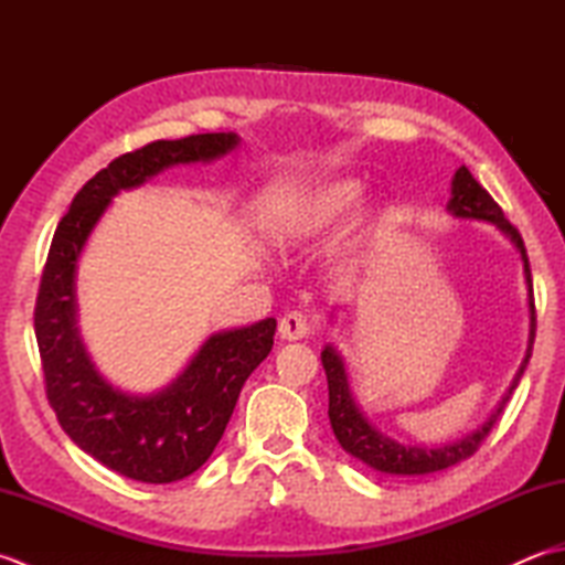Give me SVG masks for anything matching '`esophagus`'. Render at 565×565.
Returning <instances> with one entry per match:
<instances>
[{
    "label": "esophagus",
    "mask_w": 565,
    "mask_h": 565,
    "mask_svg": "<svg viewBox=\"0 0 565 565\" xmlns=\"http://www.w3.org/2000/svg\"><path fill=\"white\" fill-rule=\"evenodd\" d=\"M279 334H281V340H289V342L308 338L310 334L308 316L301 313V310H291V313H286L279 322Z\"/></svg>",
    "instance_id": "34e87169"
}]
</instances>
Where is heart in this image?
I'll list each match as a JSON object with an SVG mask.
<instances>
[{
	"label": "heart",
	"mask_w": 565,
	"mask_h": 565,
	"mask_svg": "<svg viewBox=\"0 0 565 565\" xmlns=\"http://www.w3.org/2000/svg\"><path fill=\"white\" fill-rule=\"evenodd\" d=\"M364 184L356 179H330L303 196H298L289 206L281 209L269 223V235L284 249H303L313 245L316 239L334 233L350 218V213L362 201ZM383 215L379 211H366L354 221V231L350 239L352 255H362L364 249L374 247L383 235Z\"/></svg>",
	"instance_id": "1"
}]
</instances>
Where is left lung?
I'll return each instance as SVG.
<instances>
[{
    "label": "left lung",
    "instance_id": "left-lung-1",
    "mask_svg": "<svg viewBox=\"0 0 565 565\" xmlns=\"http://www.w3.org/2000/svg\"><path fill=\"white\" fill-rule=\"evenodd\" d=\"M447 211L451 213V218L459 221H481V223H493L498 231L505 235L510 243L518 247L520 257H522V267H524V284H526V308H530V340H526V352L522 364L514 374L510 388L502 395L500 403L495 405V411L490 413L483 425H478L473 431L468 435L439 444V447H429V444H403L398 439H393L388 435H383L381 429L369 423V417L362 413V407L356 405L354 393L350 386V374H347L344 359L338 352L334 344H326V350L320 352V362L322 369H326L328 376V395H330V407H328V417L334 437H338L340 447L352 454L354 459L366 463L369 468H374L379 473L386 476H398V478H413V476H427V473H437L449 468L454 463H459L468 459L481 444L488 431L493 429L498 423L500 413L505 411V405L510 401L512 391L518 388V383L524 374L526 364H530L532 356V344H534V332H536V316H534V291H532V271H530V259H526V249L522 243V235L518 233L493 196L476 182L473 174L466 170L461 164L456 170L451 179V199L447 203Z\"/></svg>",
    "mask_w": 565,
    "mask_h": 565
}]
</instances>
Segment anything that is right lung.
<instances>
[{
  "mask_svg": "<svg viewBox=\"0 0 565 565\" xmlns=\"http://www.w3.org/2000/svg\"><path fill=\"white\" fill-rule=\"evenodd\" d=\"M237 146L235 134H201L121 154L77 191L47 252L33 318L47 401L82 451L140 483L182 481L209 461L247 376L271 352L276 320L213 332L167 386L128 393L99 374L79 334V257L121 191L177 164L221 160Z\"/></svg>",
  "mask_w": 565,
  "mask_h": 565,
  "instance_id": "obj_1",
  "label": "right lung"
}]
</instances>
